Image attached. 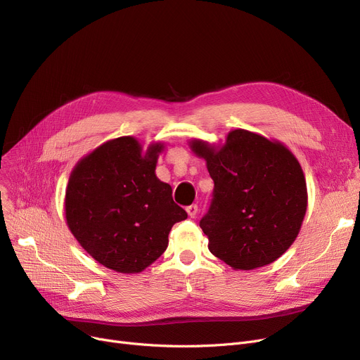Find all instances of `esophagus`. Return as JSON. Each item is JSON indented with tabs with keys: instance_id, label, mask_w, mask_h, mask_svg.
<instances>
[{
	"instance_id": "obj_1",
	"label": "esophagus",
	"mask_w": 360,
	"mask_h": 360,
	"mask_svg": "<svg viewBox=\"0 0 360 360\" xmlns=\"http://www.w3.org/2000/svg\"><path fill=\"white\" fill-rule=\"evenodd\" d=\"M186 213H188V216H190V217H195V216H197V213H198V207H197V205H191V206L186 207Z\"/></svg>"
}]
</instances>
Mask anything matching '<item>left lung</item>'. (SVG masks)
<instances>
[{
    "label": "left lung",
    "mask_w": 360,
    "mask_h": 360,
    "mask_svg": "<svg viewBox=\"0 0 360 360\" xmlns=\"http://www.w3.org/2000/svg\"><path fill=\"white\" fill-rule=\"evenodd\" d=\"M188 146L214 182L212 206L200 221L210 253L236 271L283 256L307 209L304 174L291 150L247 129L229 131L224 144L193 138Z\"/></svg>",
    "instance_id": "obj_1"
}]
</instances>
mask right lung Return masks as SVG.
Masks as SVG:
<instances>
[{
	"instance_id": "add662e5",
	"label": "right lung",
	"mask_w": 360,
	"mask_h": 360,
	"mask_svg": "<svg viewBox=\"0 0 360 360\" xmlns=\"http://www.w3.org/2000/svg\"><path fill=\"white\" fill-rule=\"evenodd\" d=\"M165 143L144 150L134 136L108 139L77 162L65 195L66 224L85 252L107 269L139 274L167 247L186 212L155 175Z\"/></svg>"
}]
</instances>
